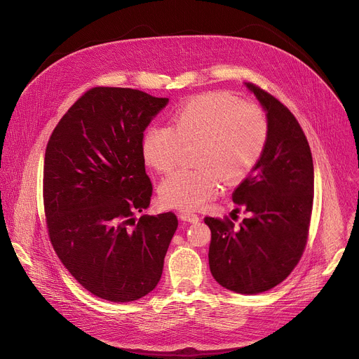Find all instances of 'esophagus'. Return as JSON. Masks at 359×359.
Segmentation results:
<instances>
[{
    "instance_id": "obj_1",
    "label": "esophagus",
    "mask_w": 359,
    "mask_h": 359,
    "mask_svg": "<svg viewBox=\"0 0 359 359\" xmlns=\"http://www.w3.org/2000/svg\"><path fill=\"white\" fill-rule=\"evenodd\" d=\"M183 222H189V223H197L200 220V217L194 213H190V212H182L180 216H179Z\"/></svg>"
}]
</instances>
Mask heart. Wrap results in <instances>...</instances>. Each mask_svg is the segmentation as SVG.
<instances>
[{"mask_svg":"<svg viewBox=\"0 0 359 359\" xmlns=\"http://www.w3.org/2000/svg\"><path fill=\"white\" fill-rule=\"evenodd\" d=\"M269 140L263 109L226 92H209L186 100L172 125H150L142 139L144 162L169 172L184 146H194L197 169H179L163 179L161 200L168 208L197 209L219 193L222 179L241 183L259 165Z\"/></svg>","mask_w":359,"mask_h":359,"instance_id":"b5f03b06","label":"heart"}]
</instances>
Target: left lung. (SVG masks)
Wrapping results in <instances>:
<instances>
[{
  "instance_id": "obj_1",
  "label": "left lung",
  "mask_w": 359,
  "mask_h": 359,
  "mask_svg": "<svg viewBox=\"0 0 359 359\" xmlns=\"http://www.w3.org/2000/svg\"><path fill=\"white\" fill-rule=\"evenodd\" d=\"M245 86L269 121L263 158L233 193V201L250 216L238 227L229 217H204V223L212 231L209 266L215 280L238 294H259L283 283L304 252L314 165L309 140L290 109L260 86Z\"/></svg>"
}]
</instances>
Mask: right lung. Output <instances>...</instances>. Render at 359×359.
I'll return each instance as SVG.
<instances>
[{"mask_svg": "<svg viewBox=\"0 0 359 359\" xmlns=\"http://www.w3.org/2000/svg\"><path fill=\"white\" fill-rule=\"evenodd\" d=\"M130 88L86 90L50 135L43 161L48 236L71 276L93 295L139 299L162 277L177 217L135 213L153 191L142 155L143 132L166 105Z\"/></svg>", "mask_w": 359, "mask_h": 359, "instance_id": "1", "label": "right lung"}]
</instances>
